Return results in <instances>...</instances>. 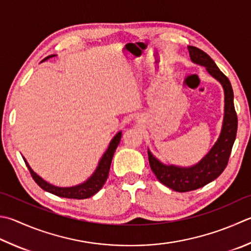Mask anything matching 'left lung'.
<instances>
[{
	"label": "left lung",
	"mask_w": 251,
	"mask_h": 251,
	"mask_svg": "<svg viewBox=\"0 0 251 251\" xmlns=\"http://www.w3.org/2000/svg\"><path fill=\"white\" fill-rule=\"evenodd\" d=\"M188 50L192 62L205 67L207 72L222 84L224 89L225 106L223 126L219 139L210 152L198 164L191 167L165 165L149 151L150 166L156 178L159 182L178 192H187L204 187L224 172L236 139L238 124L237 113L234 106V93L229 79L204 51L192 46H189Z\"/></svg>",
	"instance_id": "obj_1"
}]
</instances>
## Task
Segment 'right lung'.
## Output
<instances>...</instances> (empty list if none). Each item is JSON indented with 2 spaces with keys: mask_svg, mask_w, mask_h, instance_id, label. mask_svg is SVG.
Segmentation results:
<instances>
[{
  "mask_svg": "<svg viewBox=\"0 0 251 251\" xmlns=\"http://www.w3.org/2000/svg\"><path fill=\"white\" fill-rule=\"evenodd\" d=\"M54 55L55 54H51L49 56H47V58L42 60L41 62H44V61L48 60L49 58H52V56ZM121 135L122 133L120 131L113 136V139L110 141L109 146H108L105 154L102 155V157L100 158V160H99L98 166L92 176L89 177L86 181H84L83 183L77 184V186H74V187L61 188L47 182L40 176H38L34 170L30 168L29 165H28L27 160L24 157L23 158H24V162L26 164V166L28 167V169H29L31 177L34 178V180L41 189H44V190L52 193V195H55L61 198H69V199H77V200L87 199V198H91L92 196H94L95 193H97L99 190H100L103 186V183L106 182L108 175H109V169H110L113 154H115V151L120 143Z\"/></svg>",
  "mask_w": 251,
  "mask_h": 251,
  "instance_id": "add662e5",
  "label": "right lung"
}]
</instances>
